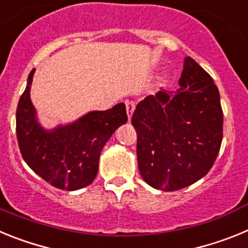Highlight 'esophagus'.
Returning a JSON list of instances; mask_svg holds the SVG:
<instances>
[{"mask_svg": "<svg viewBox=\"0 0 248 248\" xmlns=\"http://www.w3.org/2000/svg\"><path fill=\"white\" fill-rule=\"evenodd\" d=\"M125 105H126V113H128V118H129V120H130L131 115H133V113H134V110H135V103L134 102H126Z\"/></svg>", "mask_w": 248, "mask_h": 248, "instance_id": "34e87169", "label": "esophagus"}]
</instances>
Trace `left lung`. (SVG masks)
Here are the masks:
<instances>
[{
	"label": "left lung",
	"instance_id": "1",
	"mask_svg": "<svg viewBox=\"0 0 248 248\" xmlns=\"http://www.w3.org/2000/svg\"><path fill=\"white\" fill-rule=\"evenodd\" d=\"M176 91L141 100L131 117L139 171L146 184L175 191L210 171L222 141L223 113L214 79L191 57Z\"/></svg>",
	"mask_w": 248,
	"mask_h": 248
}]
</instances>
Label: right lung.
Returning <instances> with one entry per match:
<instances>
[{
  "label": "right lung",
  "mask_w": 248,
  "mask_h": 248,
  "mask_svg": "<svg viewBox=\"0 0 248 248\" xmlns=\"http://www.w3.org/2000/svg\"><path fill=\"white\" fill-rule=\"evenodd\" d=\"M34 69L19 98L16 131L22 157L37 175L57 189L73 191L91 185L97 176L103 146L128 122L125 105L91 111L76 123L47 131L36 119L30 98Z\"/></svg>",
  "instance_id": "1"
}]
</instances>
